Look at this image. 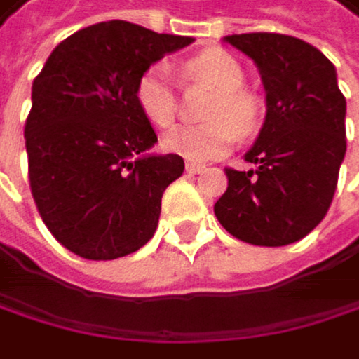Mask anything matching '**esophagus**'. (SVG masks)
<instances>
[{
	"instance_id": "esophagus-1",
	"label": "esophagus",
	"mask_w": 359,
	"mask_h": 359,
	"mask_svg": "<svg viewBox=\"0 0 359 359\" xmlns=\"http://www.w3.org/2000/svg\"><path fill=\"white\" fill-rule=\"evenodd\" d=\"M185 168H187V172H189V174H198V172H202V170H204V165H202V163H198V161H187V163H185Z\"/></svg>"
}]
</instances>
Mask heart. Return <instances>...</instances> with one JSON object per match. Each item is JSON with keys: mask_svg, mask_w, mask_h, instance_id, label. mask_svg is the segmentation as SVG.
<instances>
[{"mask_svg": "<svg viewBox=\"0 0 359 359\" xmlns=\"http://www.w3.org/2000/svg\"><path fill=\"white\" fill-rule=\"evenodd\" d=\"M187 76L198 79L217 91V97L206 110V125L176 127L165 138L163 147L191 161H208L225 155L241 134H249L259 116V104L241 87L245 85V69L241 61L221 48L200 53L187 63ZM136 102L142 114L157 127H170L176 116V93L172 76L165 65L149 67L136 85Z\"/></svg>", "mask_w": 359, "mask_h": 359, "instance_id": "obj_1", "label": "heart"}]
</instances>
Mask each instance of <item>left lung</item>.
Here are the masks:
<instances>
[{"instance_id":"left-lung-1","label":"left lung","mask_w":359,"mask_h":359,"mask_svg":"<svg viewBox=\"0 0 359 359\" xmlns=\"http://www.w3.org/2000/svg\"><path fill=\"white\" fill-rule=\"evenodd\" d=\"M251 57L266 89V118L245 161L225 168L227 189L215 215L229 234L257 247L304 238L325 217L345 159L347 102L332 61L283 34L225 36Z\"/></svg>"}]
</instances>
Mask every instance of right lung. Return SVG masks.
<instances>
[{
	"instance_id": "obj_1",
	"label": "right lung",
	"mask_w": 359,
	"mask_h": 359,
	"mask_svg": "<svg viewBox=\"0 0 359 359\" xmlns=\"http://www.w3.org/2000/svg\"><path fill=\"white\" fill-rule=\"evenodd\" d=\"M194 42L108 20L65 38L32 87L25 121L29 187L50 234L85 259H116L157 229L181 155H149L155 130L136 102L140 76Z\"/></svg>"
}]
</instances>
